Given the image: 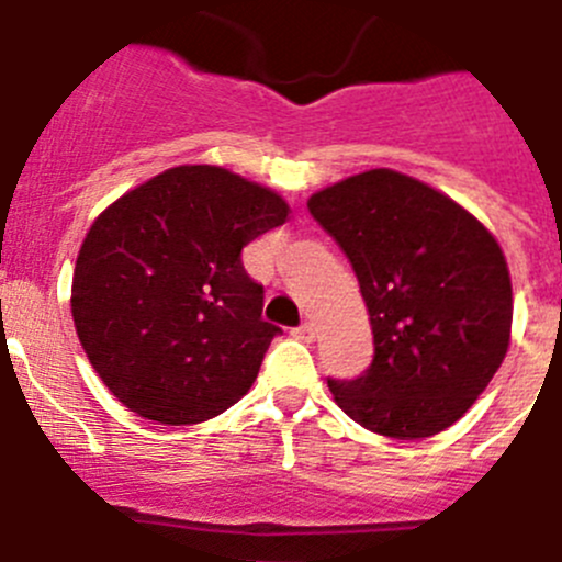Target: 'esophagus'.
<instances>
[{
    "instance_id": "34e87169",
    "label": "esophagus",
    "mask_w": 562,
    "mask_h": 562,
    "mask_svg": "<svg viewBox=\"0 0 562 562\" xmlns=\"http://www.w3.org/2000/svg\"><path fill=\"white\" fill-rule=\"evenodd\" d=\"M292 336L301 341H312L314 339V325L312 323H303L301 328H292Z\"/></svg>"
}]
</instances>
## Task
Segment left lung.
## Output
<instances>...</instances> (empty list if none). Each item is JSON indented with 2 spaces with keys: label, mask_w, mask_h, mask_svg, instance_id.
<instances>
[{
  "label": "left lung",
  "mask_w": 562,
  "mask_h": 562,
  "mask_svg": "<svg viewBox=\"0 0 562 562\" xmlns=\"http://www.w3.org/2000/svg\"><path fill=\"white\" fill-rule=\"evenodd\" d=\"M306 206L350 259L375 339L364 375L328 381L336 405L400 441L456 425L510 347L502 245L450 195L392 168L347 176Z\"/></svg>",
  "instance_id": "obj_1"
}]
</instances>
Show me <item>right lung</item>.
Instances as JSON below:
<instances>
[{"label": "right lung", "instance_id": "right-lung-1", "mask_svg": "<svg viewBox=\"0 0 562 562\" xmlns=\"http://www.w3.org/2000/svg\"><path fill=\"white\" fill-rule=\"evenodd\" d=\"M276 190L221 165H176L112 201L71 281L79 345L135 414L198 425L232 408L281 328L261 319L243 248L284 226Z\"/></svg>", "mask_w": 562, "mask_h": 562}]
</instances>
